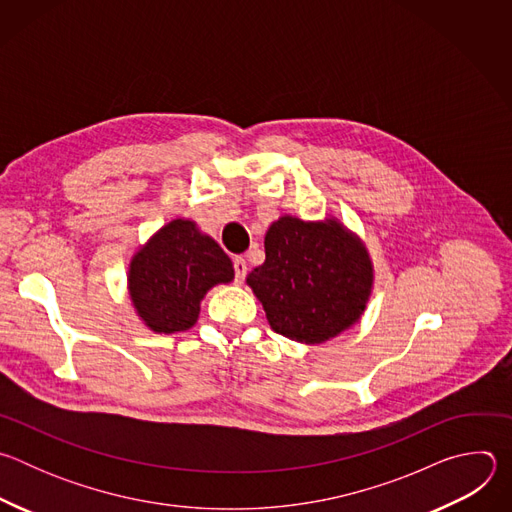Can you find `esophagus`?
Instances as JSON below:
<instances>
[{
  "label": "esophagus",
  "mask_w": 512,
  "mask_h": 512,
  "mask_svg": "<svg viewBox=\"0 0 512 512\" xmlns=\"http://www.w3.org/2000/svg\"><path fill=\"white\" fill-rule=\"evenodd\" d=\"M233 267H235V281L243 283L247 277V261L243 257H235Z\"/></svg>",
  "instance_id": "obj_1"
}]
</instances>
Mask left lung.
Masks as SVG:
<instances>
[{
    "instance_id": "8db88e82",
    "label": "left lung",
    "mask_w": 512,
    "mask_h": 512,
    "mask_svg": "<svg viewBox=\"0 0 512 512\" xmlns=\"http://www.w3.org/2000/svg\"><path fill=\"white\" fill-rule=\"evenodd\" d=\"M367 247L336 218L279 216L265 235V263L247 275L269 326L302 344H322L354 326L373 291Z\"/></svg>"
}]
</instances>
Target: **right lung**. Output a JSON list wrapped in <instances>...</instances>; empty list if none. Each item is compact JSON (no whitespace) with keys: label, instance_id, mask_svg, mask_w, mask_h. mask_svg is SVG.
<instances>
[{"label":"right lung","instance_id":"right-lung-1","mask_svg":"<svg viewBox=\"0 0 512 512\" xmlns=\"http://www.w3.org/2000/svg\"><path fill=\"white\" fill-rule=\"evenodd\" d=\"M235 277L229 255L194 221L174 218L129 263L127 289L143 324L158 334L192 328L206 291Z\"/></svg>","mask_w":512,"mask_h":512}]
</instances>
